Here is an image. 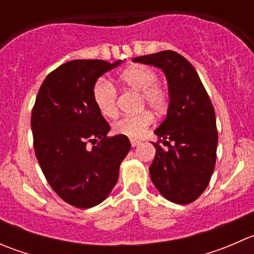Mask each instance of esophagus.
I'll use <instances>...</instances> for the list:
<instances>
[{
    "mask_svg": "<svg viewBox=\"0 0 254 254\" xmlns=\"http://www.w3.org/2000/svg\"><path fill=\"white\" fill-rule=\"evenodd\" d=\"M130 142H131L132 147H136V146H139L140 143H141V141H139V140H134V139H132Z\"/></svg>",
    "mask_w": 254,
    "mask_h": 254,
    "instance_id": "34e87169",
    "label": "esophagus"
}]
</instances>
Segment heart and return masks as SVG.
<instances>
[{
    "instance_id": "b5f03b06",
    "label": "heart",
    "mask_w": 254,
    "mask_h": 254,
    "mask_svg": "<svg viewBox=\"0 0 254 254\" xmlns=\"http://www.w3.org/2000/svg\"><path fill=\"white\" fill-rule=\"evenodd\" d=\"M120 81L129 88L140 92L139 108L148 107L156 114H162L170 103V93L162 84L157 83V73L143 65L127 67L119 75ZM117 89L106 78H98L92 88V98L102 115L113 118L117 115ZM152 123V114L141 111L134 115H127L113 123V131L118 135L139 139Z\"/></svg>"
}]
</instances>
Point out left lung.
<instances>
[{
	"label": "left lung",
	"instance_id": "left-lung-1",
	"mask_svg": "<svg viewBox=\"0 0 254 254\" xmlns=\"http://www.w3.org/2000/svg\"><path fill=\"white\" fill-rule=\"evenodd\" d=\"M160 67L168 82L167 117L155 130L167 145L152 142L156 155L150 166L151 181L157 190L176 204H189L201 195L216 162V118L211 101L190 63L176 51L134 58Z\"/></svg>",
	"mask_w": 254,
	"mask_h": 254
}]
</instances>
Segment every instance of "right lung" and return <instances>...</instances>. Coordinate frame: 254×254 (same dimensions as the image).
<instances>
[{"instance_id": "add662e5", "label": "right lung", "mask_w": 254, "mask_h": 254, "mask_svg": "<svg viewBox=\"0 0 254 254\" xmlns=\"http://www.w3.org/2000/svg\"><path fill=\"white\" fill-rule=\"evenodd\" d=\"M119 64L122 60L63 64L44 79L33 107L37 160L54 191L72 206L88 209L102 203L131 147L127 136H107L111 127L92 98L94 82Z\"/></svg>"}]
</instances>
